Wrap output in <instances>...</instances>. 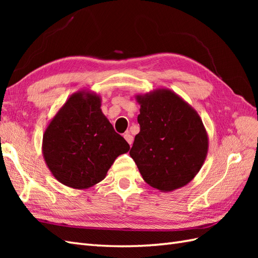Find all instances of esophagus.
Returning <instances> with one entry per match:
<instances>
[{"instance_id": "34e87169", "label": "esophagus", "mask_w": 258, "mask_h": 258, "mask_svg": "<svg viewBox=\"0 0 258 258\" xmlns=\"http://www.w3.org/2000/svg\"><path fill=\"white\" fill-rule=\"evenodd\" d=\"M124 139L126 140V142H127L130 145H132V143H133V136L132 135H131L130 133H125L124 134Z\"/></svg>"}]
</instances>
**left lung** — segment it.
<instances>
[{
  "instance_id": "obj_1",
  "label": "left lung",
  "mask_w": 258,
  "mask_h": 258,
  "mask_svg": "<svg viewBox=\"0 0 258 258\" xmlns=\"http://www.w3.org/2000/svg\"><path fill=\"white\" fill-rule=\"evenodd\" d=\"M135 98L141 106V130L130 155L142 177L161 191L187 185L200 172L208 152V135L199 113L165 87Z\"/></svg>"
}]
</instances>
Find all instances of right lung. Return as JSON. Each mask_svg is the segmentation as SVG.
Returning <instances> with one entry per match:
<instances>
[{"label": "right lung", "instance_id": "right-lung-1", "mask_svg": "<svg viewBox=\"0 0 258 258\" xmlns=\"http://www.w3.org/2000/svg\"><path fill=\"white\" fill-rule=\"evenodd\" d=\"M102 97L89 90L73 93L43 134L46 166L59 183L87 189L105 178L116 157L130 145L115 132L102 109Z\"/></svg>", "mask_w": 258, "mask_h": 258}]
</instances>
